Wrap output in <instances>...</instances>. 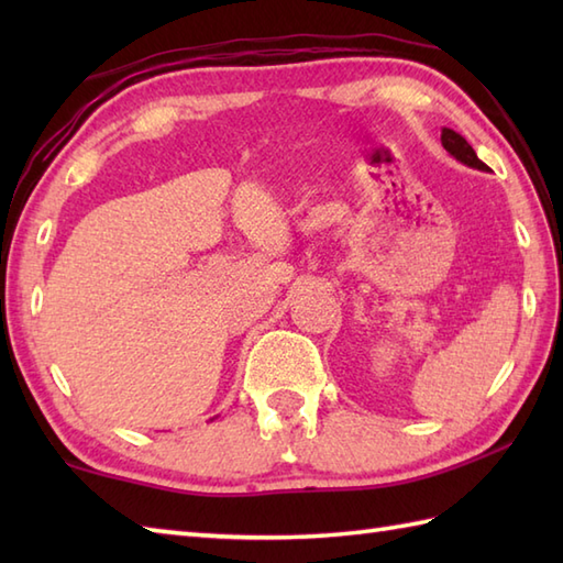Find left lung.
Returning <instances> with one entry per match:
<instances>
[{
  "label": "left lung",
  "instance_id": "left-lung-1",
  "mask_svg": "<svg viewBox=\"0 0 563 563\" xmlns=\"http://www.w3.org/2000/svg\"><path fill=\"white\" fill-rule=\"evenodd\" d=\"M440 142H442V147L448 150L450 157L462 162L464 166H472V169H479V172H488V166L479 157H476V152L472 150L470 142H466L460 133H454L452 128H442Z\"/></svg>",
  "mask_w": 563,
  "mask_h": 563
}]
</instances>
